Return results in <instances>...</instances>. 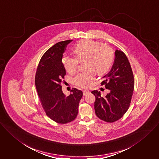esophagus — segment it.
I'll return each instance as SVG.
<instances>
[{
	"label": "esophagus",
	"instance_id": "1",
	"mask_svg": "<svg viewBox=\"0 0 159 159\" xmlns=\"http://www.w3.org/2000/svg\"><path fill=\"white\" fill-rule=\"evenodd\" d=\"M89 93V91L88 90H84V91H83L84 96H86V95H87Z\"/></svg>",
	"mask_w": 159,
	"mask_h": 159
}]
</instances>
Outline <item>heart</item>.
Here are the masks:
<instances>
[{
    "instance_id": "obj_1",
    "label": "heart",
    "mask_w": 159,
    "mask_h": 159,
    "mask_svg": "<svg viewBox=\"0 0 159 159\" xmlns=\"http://www.w3.org/2000/svg\"><path fill=\"white\" fill-rule=\"evenodd\" d=\"M75 55H65L62 63L68 72L74 74L78 69L80 61H84L87 70L80 72L73 79L75 85L80 88L91 87L94 83L95 72L104 74L108 72L114 61L112 49L102 43L83 40L74 48Z\"/></svg>"
}]
</instances>
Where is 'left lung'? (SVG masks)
Returning a JSON list of instances; mask_svg holds the SVG:
<instances>
[{
    "label": "left lung",
    "mask_w": 159,
    "mask_h": 159,
    "mask_svg": "<svg viewBox=\"0 0 159 159\" xmlns=\"http://www.w3.org/2000/svg\"><path fill=\"white\" fill-rule=\"evenodd\" d=\"M113 65L104 75L101 85L110 93L102 97L100 91L94 90V110L96 116L107 123H113L123 116L127 111L133 95L134 77L129 61L123 52L116 50Z\"/></svg>",
    "instance_id": "obj_1"
}]
</instances>
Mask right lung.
<instances>
[{"instance_id": "right-lung-1", "label": "right lung", "mask_w": 159, "mask_h": 159, "mask_svg": "<svg viewBox=\"0 0 159 159\" xmlns=\"http://www.w3.org/2000/svg\"><path fill=\"white\" fill-rule=\"evenodd\" d=\"M72 40L58 42L42 56L36 72V88L46 115L58 124H66L74 120L83 93L76 88L71 89L67 97L61 85L65 82L66 70L62 63L63 53Z\"/></svg>"}]
</instances>
